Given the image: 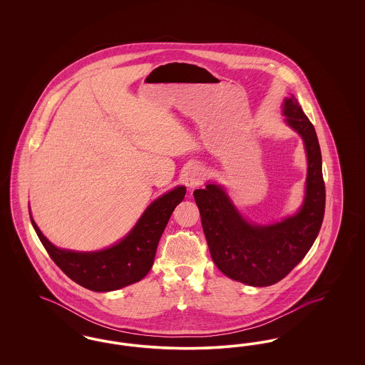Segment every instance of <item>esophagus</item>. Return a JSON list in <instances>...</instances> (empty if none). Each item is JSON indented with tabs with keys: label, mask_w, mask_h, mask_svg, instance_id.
<instances>
[{
	"label": "esophagus",
	"mask_w": 365,
	"mask_h": 365,
	"mask_svg": "<svg viewBox=\"0 0 365 365\" xmlns=\"http://www.w3.org/2000/svg\"><path fill=\"white\" fill-rule=\"evenodd\" d=\"M202 176H204L202 168L198 167V165H194V167H191L186 176H185V183L190 190H194L197 186H200V183L202 180Z\"/></svg>",
	"instance_id": "obj_1"
}]
</instances>
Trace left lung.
<instances>
[{
	"label": "left lung",
	"instance_id": "left-lung-1",
	"mask_svg": "<svg viewBox=\"0 0 365 365\" xmlns=\"http://www.w3.org/2000/svg\"><path fill=\"white\" fill-rule=\"evenodd\" d=\"M282 115L302 138L308 163L304 201L294 215L259 225L243 217L222 185L208 182L194 191L212 260L228 278L255 287L284 278L312 247L324 217L326 187L314 127L293 94L284 98Z\"/></svg>",
	"mask_w": 365,
	"mask_h": 365
}]
</instances>
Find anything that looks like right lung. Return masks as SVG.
<instances>
[{
  "label": "right lung",
  "instance_id": "right-lung-1",
  "mask_svg": "<svg viewBox=\"0 0 365 365\" xmlns=\"http://www.w3.org/2000/svg\"><path fill=\"white\" fill-rule=\"evenodd\" d=\"M185 194V186H176L160 195L119 242L94 252H76L54 246L41 232L31 213L30 219L43 247L68 278L91 292L105 293L137 283L148 275L155 261L158 241Z\"/></svg>",
  "mask_w": 365,
  "mask_h": 365
}]
</instances>
